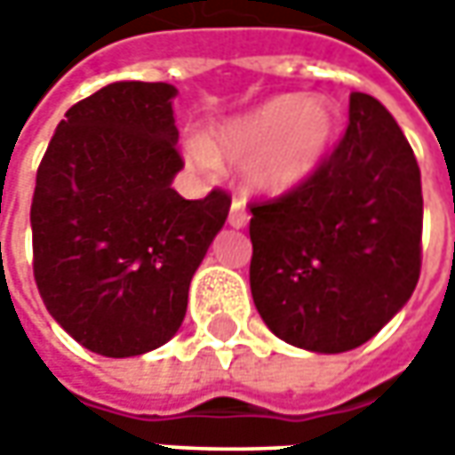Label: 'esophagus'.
Listing matches in <instances>:
<instances>
[{
    "label": "esophagus",
    "instance_id": "obj_1",
    "mask_svg": "<svg viewBox=\"0 0 455 455\" xmlns=\"http://www.w3.org/2000/svg\"><path fill=\"white\" fill-rule=\"evenodd\" d=\"M248 212H245V207H243V202L233 200L230 204V215H228V222H230V228H235V230H243L245 225H248Z\"/></svg>",
    "mask_w": 455,
    "mask_h": 455
}]
</instances>
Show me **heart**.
Masks as SVG:
<instances>
[{"instance_id":"1","label":"heart","mask_w":455,"mask_h":455,"mask_svg":"<svg viewBox=\"0 0 455 455\" xmlns=\"http://www.w3.org/2000/svg\"><path fill=\"white\" fill-rule=\"evenodd\" d=\"M337 133V111L326 98L283 93L235 116L204 139L187 141V162L200 172H215L220 162L245 164L248 187L281 197L306 184Z\"/></svg>"}]
</instances>
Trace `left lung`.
<instances>
[{"label":"left lung","instance_id":"8db88e82","mask_svg":"<svg viewBox=\"0 0 455 455\" xmlns=\"http://www.w3.org/2000/svg\"><path fill=\"white\" fill-rule=\"evenodd\" d=\"M251 293L278 339L319 355L372 339L420 275V169L390 111L349 96V126L316 174L251 207Z\"/></svg>","mask_w":455,"mask_h":455}]
</instances>
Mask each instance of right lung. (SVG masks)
Here are the masks:
<instances>
[{
    "label": "right lung",
    "mask_w": 455,
    "mask_h": 455,
    "mask_svg": "<svg viewBox=\"0 0 455 455\" xmlns=\"http://www.w3.org/2000/svg\"><path fill=\"white\" fill-rule=\"evenodd\" d=\"M169 83L118 80L76 103L44 151L29 210L50 316L100 357H139L184 322L192 275L230 197L184 200Z\"/></svg>",
    "instance_id": "obj_1"
}]
</instances>
